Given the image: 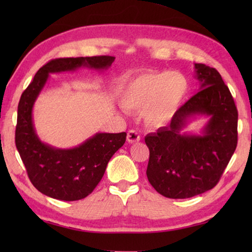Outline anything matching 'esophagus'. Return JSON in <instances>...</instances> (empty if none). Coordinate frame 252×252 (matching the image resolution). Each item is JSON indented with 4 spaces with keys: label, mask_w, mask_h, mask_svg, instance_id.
Listing matches in <instances>:
<instances>
[{
    "label": "esophagus",
    "mask_w": 252,
    "mask_h": 252,
    "mask_svg": "<svg viewBox=\"0 0 252 252\" xmlns=\"http://www.w3.org/2000/svg\"><path fill=\"white\" fill-rule=\"evenodd\" d=\"M126 141L129 143H134L140 141V134L135 130H129L126 134Z\"/></svg>",
    "instance_id": "34e87169"
}]
</instances>
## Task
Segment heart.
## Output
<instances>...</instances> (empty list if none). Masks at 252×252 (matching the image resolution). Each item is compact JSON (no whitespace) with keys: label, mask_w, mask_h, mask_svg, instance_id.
<instances>
[{"label":"heart","mask_w":252,"mask_h":252,"mask_svg":"<svg viewBox=\"0 0 252 252\" xmlns=\"http://www.w3.org/2000/svg\"><path fill=\"white\" fill-rule=\"evenodd\" d=\"M189 91L185 75L173 71L148 72L122 84L120 102L131 111H143L151 126L168 123L180 108Z\"/></svg>","instance_id":"1"}]
</instances>
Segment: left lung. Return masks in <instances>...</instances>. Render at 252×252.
Masks as SVG:
<instances>
[{
  "instance_id": "left-lung-1",
  "label": "left lung",
  "mask_w": 252,
  "mask_h": 252,
  "mask_svg": "<svg viewBox=\"0 0 252 252\" xmlns=\"http://www.w3.org/2000/svg\"><path fill=\"white\" fill-rule=\"evenodd\" d=\"M199 90L174 114L170 125L146 136L150 150L147 177L167 198L187 199L212 189L237 148L238 111L218 71L194 64ZM208 121L200 134L185 132L193 120Z\"/></svg>"
}]
</instances>
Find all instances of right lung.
<instances>
[{"label":"right lung","instance_id":"add662e5","mask_svg":"<svg viewBox=\"0 0 252 252\" xmlns=\"http://www.w3.org/2000/svg\"><path fill=\"white\" fill-rule=\"evenodd\" d=\"M113 57L55 59L34 75L19 102L15 144L33 186L41 193L62 201H75L90 194L105 172L112 156L126 142V133L97 132L78 147L55 148L41 141L33 121V106L51 73L76 71L81 67L103 72Z\"/></svg>","mask_w":252,"mask_h":252}]
</instances>
